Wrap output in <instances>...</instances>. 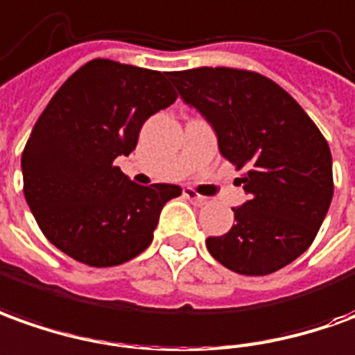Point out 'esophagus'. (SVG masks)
Instances as JSON below:
<instances>
[{"label":"esophagus","instance_id":"obj_1","mask_svg":"<svg viewBox=\"0 0 355 355\" xmlns=\"http://www.w3.org/2000/svg\"><path fill=\"white\" fill-rule=\"evenodd\" d=\"M183 195H185L189 201L197 202V205H207V197H202V195H199V193H195L193 189H185Z\"/></svg>","mask_w":355,"mask_h":355}]
</instances>
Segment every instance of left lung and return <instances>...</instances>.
I'll return each instance as SVG.
<instances>
[{
	"mask_svg": "<svg viewBox=\"0 0 355 355\" xmlns=\"http://www.w3.org/2000/svg\"><path fill=\"white\" fill-rule=\"evenodd\" d=\"M170 80L218 139L220 154L248 168L236 183L248 201L234 207L228 234L209 253L238 275L263 276L290 265L313 243L332 201L329 143L284 89L253 71L199 67Z\"/></svg>",
	"mask_w": 355,
	"mask_h": 355,
	"instance_id": "1",
	"label": "left lung"
}]
</instances>
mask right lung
<instances>
[{
    "instance_id": "add662e5",
    "label": "right lung",
    "mask_w": 355,
    "mask_h": 355,
    "mask_svg": "<svg viewBox=\"0 0 355 355\" xmlns=\"http://www.w3.org/2000/svg\"><path fill=\"white\" fill-rule=\"evenodd\" d=\"M170 73L92 60L61 85L21 158L24 199L55 248L89 266L143 253L180 185H139L117 168L148 117L175 102Z\"/></svg>"
}]
</instances>
